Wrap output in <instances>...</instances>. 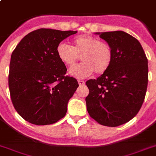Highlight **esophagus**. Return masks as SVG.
<instances>
[{"instance_id": "esophagus-1", "label": "esophagus", "mask_w": 156, "mask_h": 156, "mask_svg": "<svg viewBox=\"0 0 156 156\" xmlns=\"http://www.w3.org/2000/svg\"><path fill=\"white\" fill-rule=\"evenodd\" d=\"M78 82L79 86H84V85H85V82H84V81H81V80H79Z\"/></svg>"}]
</instances>
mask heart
Masks as SVG:
<instances>
[{
  "label": "heart",
  "mask_w": 156,
  "mask_h": 156,
  "mask_svg": "<svg viewBox=\"0 0 156 156\" xmlns=\"http://www.w3.org/2000/svg\"><path fill=\"white\" fill-rule=\"evenodd\" d=\"M56 53L59 60L67 67H73L79 59L83 62L70 69L69 74L77 78H86L96 72H106L113 60V52L106 42L90 35H82L72 41V45L60 43Z\"/></svg>",
  "instance_id": "heart-1"
}]
</instances>
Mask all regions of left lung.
I'll use <instances>...</instances> for the list:
<instances>
[{
  "instance_id": "obj_1",
  "label": "left lung",
  "mask_w": 156,
  "mask_h": 156,
  "mask_svg": "<svg viewBox=\"0 0 156 156\" xmlns=\"http://www.w3.org/2000/svg\"><path fill=\"white\" fill-rule=\"evenodd\" d=\"M113 52L106 72L86 82L89 115L98 123L115 127L136 115L145 97L148 81L147 59L140 43L124 31L95 33Z\"/></svg>"
}]
</instances>
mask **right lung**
Returning <instances> with one entry per match:
<instances>
[{
  "instance_id": "add662e5",
  "label": "right lung",
  "mask_w": 156,
  "mask_h": 156,
  "mask_svg": "<svg viewBox=\"0 0 156 156\" xmlns=\"http://www.w3.org/2000/svg\"><path fill=\"white\" fill-rule=\"evenodd\" d=\"M77 31L38 29L26 35L11 56L9 86L15 109L34 125H50L64 117L67 104L78 87L65 76L57 56L59 43Z\"/></svg>"
}]
</instances>
